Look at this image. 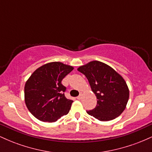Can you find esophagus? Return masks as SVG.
Here are the masks:
<instances>
[{
    "mask_svg": "<svg viewBox=\"0 0 152 152\" xmlns=\"http://www.w3.org/2000/svg\"><path fill=\"white\" fill-rule=\"evenodd\" d=\"M82 96H83V94L81 93V94H80V95L78 96H77V98H76V99H78V100H80V99H81Z\"/></svg>",
    "mask_w": 152,
    "mask_h": 152,
    "instance_id": "obj_1",
    "label": "esophagus"
}]
</instances>
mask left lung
Masks as SVG:
<instances>
[{
  "instance_id": "8db88e82",
  "label": "left lung",
  "mask_w": 152,
  "mask_h": 152,
  "mask_svg": "<svg viewBox=\"0 0 152 152\" xmlns=\"http://www.w3.org/2000/svg\"><path fill=\"white\" fill-rule=\"evenodd\" d=\"M77 70L86 76L95 94L97 105L87 114L102 121L114 119L126 109L129 90L124 78L111 66L92 61Z\"/></svg>"
}]
</instances>
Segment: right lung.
I'll list each match as a JSON object with an SVG mask.
<instances>
[{
	"instance_id": "add662e5",
	"label": "right lung",
	"mask_w": 152,
	"mask_h": 152,
	"mask_svg": "<svg viewBox=\"0 0 152 152\" xmlns=\"http://www.w3.org/2000/svg\"><path fill=\"white\" fill-rule=\"evenodd\" d=\"M74 67L62 62L40 66L26 82L24 98L28 109L36 118L55 122L69 112L73 101L67 99L61 81Z\"/></svg>"
}]
</instances>
